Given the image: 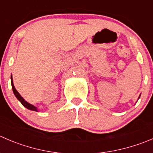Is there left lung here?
I'll list each match as a JSON object with an SVG mask.
<instances>
[{
    "instance_id": "8db88e82",
    "label": "left lung",
    "mask_w": 153,
    "mask_h": 153,
    "mask_svg": "<svg viewBox=\"0 0 153 153\" xmlns=\"http://www.w3.org/2000/svg\"><path fill=\"white\" fill-rule=\"evenodd\" d=\"M140 96H139V98H140Z\"/></svg>"
}]
</instances>
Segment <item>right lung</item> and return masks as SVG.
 <instances>
[{
	"label": "right lung",
	"mask_w": 153,
	"mask_h": 153,
	"mask_svg": "<svg viewBox=\"0 0 153 153\" xmlns=\"http://www.w3.org/2000/svg\"><path fill=\"white\" fill-rule=\"evenodd\" d=\"M11 84H12V88H13V93H14V95L16 96V97L17 98L18 100H19V102L22 104V105H23L24 107H25L26 108H27V109L31 110V111H38V110H37V108H36L35 106H33V105H31V104L28 103L27 102H26V101L23 99V97H22V96L19 94V92L16 90V89L15 88V87H14V84H13V77L12 76H11Z\"/></svg>",
	"instance_id": "1"
}]
</instances>
